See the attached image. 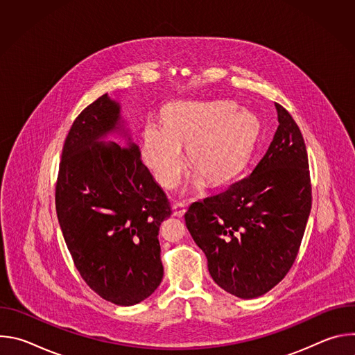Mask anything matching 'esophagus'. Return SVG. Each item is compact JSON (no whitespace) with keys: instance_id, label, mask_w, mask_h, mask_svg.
Masks as SVG:
<instances>
[{"instance_id":"34e87169","label":"esophagus","mask_w":355,"mask_h":355,"mask_svg":"<svg viewBox=\"0 0 355 355\" xmlns=\"http://www.w3.org/2000/svg\"><path fill=\"white\" fill-rule=\"evenodd\" d=\"M185 211H187V205L182 204V202H178V204H174V205H173V215L177 216V218L184 216Z\"/></svg>"}]
</instances>
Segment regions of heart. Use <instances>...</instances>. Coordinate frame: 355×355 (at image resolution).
Instances as JSON below:
<instances>
[{
	"mask_svg": "<svg viewBox=\"0 0 355 355\" xmlns=\"http://www.w3.org/2000/svg\"><path fill=\"white\" fill-rule=\"evenodd\" d=\"M259 130L254 114L236 110L226 101H180L173 104L164 125L148 121L143 132L141 156L159 184L175 188L185 168L182 146L193 168L192 184H222L247 162Z\"/></svg>",
	"mask_w": 355,
	"mask_h": 355,
	"instance_id": "obj_1",
	"label": "heart"
}]
</instances>
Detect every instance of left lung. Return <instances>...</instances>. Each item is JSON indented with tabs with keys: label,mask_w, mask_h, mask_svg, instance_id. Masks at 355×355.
Here are the masks:
<instances>
[{
	"label": "left lung",
	"mask_w": 355,
	"mask_h": 355,
	"mask_svg": "<svg viewBox=\"0 0 355 355\" xmlns=\"http://www.w3.org/2000/svg\"><path fill=\"white\" fill-rule=\"evenodd\" d=\"M275 108L279 125L252 173L185 214L212 279L241 299L267 293L288 274L312 208L305 141L289 112Z\"/></svg>",
	"instance_id": "1"
}]
</instances>
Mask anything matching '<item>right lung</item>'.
<instances>
[{"mask_svg":"<svg viewBox=\"0 0 355 355\" xmlns=\"http://www.w3.org/2000/svg\"><path fill=\"white\" fill-rule=\"evenodd\" d=\"M111 135L125 146L107 142ZM56 212L77 270L101 297L132 306L157 289L164 274L159 230L171 209L108 94L76 118L66 137Z\"/></svg>","mask_w":355,"mask_h":355,"instance_id":"right-lung-1","label":"right lung"}]
</instances>
